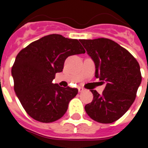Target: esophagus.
<instances>
[{"mask_svg": "<svg viewBox=\"0 0 148 148\" xmlns=\"http://www.w3.org/2000/svg\"><path fill=\"white\" fill-rule=\"evenodd\" d=\"M84 89L83 88H81V87H78V91L79 92H83Z\"/></svg>", "mask_w": 148, "mask_h": 148, "instance_id": "obj_1", "label": "esophagus"}]
</instances>
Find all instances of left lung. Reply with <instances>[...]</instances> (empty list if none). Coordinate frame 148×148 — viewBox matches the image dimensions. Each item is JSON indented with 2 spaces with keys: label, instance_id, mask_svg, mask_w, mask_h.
<instances>
[{
  "label": "left lung",
  "instance_id": "1",
  "mask_svg": "<svg viewBox=\"0 0 148 148\" xmlns=\"http://www.w3.org/2000/svg\"><path fill=\"white\" fill-rule=\"evenodd\" d=\"M95 64V77L106 83L102 95L97 90L86 113L95 121L110 124L127 111L141 83L140 65L128 51L108 38L81 40Z\"/></svg>",
  "mask_w": 148,
  "mask_h": 148
}]
</instances>
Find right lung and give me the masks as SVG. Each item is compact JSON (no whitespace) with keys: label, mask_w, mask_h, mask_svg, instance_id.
I'll list each match as a JSON object with an SVG mask.
<instances>
[{"label":"right lung","mask_w":148,"mask_h":148,"mask_svg":"<svg viewBox=\"0 0 148 148\" xmlns=\"http://www.w3.org/2000/svg\"><path fill=\"white\" fill-rule=\"evenodd\" d=\"M85 53L78 40L50 34L20 51L11 69L14 91L33 119L51 123L62 117L77 88L53 84L56 73L63 71L67 57Z\"/></svg>","instance_id":"add662e5"}]
</instances>
